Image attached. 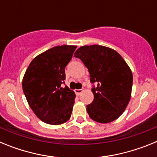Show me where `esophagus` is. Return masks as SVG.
<instances>
[{
  "instance_id": "obj_1",
  "label": "esophagus",
  "mask_w": 157,
  "mask_h": 157,
  "mask_svg": "<svg viewBox=\"0 0 157 157\" xmlns=\"http://www.w3.org/2000/svg\"><path fill=\"white\" fill-rule=\"evenodd\" d=\"M82 89H81V90H78V89H76V90H75V94L77 96H79L80 94L82 93Z\"/></svg>"
}]
</instances>
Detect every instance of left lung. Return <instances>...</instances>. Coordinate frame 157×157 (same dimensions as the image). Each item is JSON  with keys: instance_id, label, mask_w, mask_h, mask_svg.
<instances>
[{"instance_id": "1", "label": "left lung", "mask_w": 157, "mask_h": 157, "mask_svg": "<svg viewBox=\"0 0 157 157\" xmlns=\"http://www.w3.org/2000/svg\"><path fill=\"white\" fill-rule=\"evenodd\" d=\"M79 58L90 72L94 101L86 106L93 120L101 123L114 121L125 111L131 97L133 75L130 67L116 50L93 45L78 48Z\"/></svg>"}]
</instances>
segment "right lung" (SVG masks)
Returning <instances> with one entry per match:
<instances>
[{"label":"right lung","mask_w":157,"mask_h":157,"mask_svg":"<svg viewBox=\"0 0 157 157\" xmlns=\"http://www.w3.org/2000/svg\"><path fill=\"white\" fill-rule=\"evenodd\" d=\"M76 45H61L39 54L30 62L22 86L29 105L38 119L59 125L71 118L75 94L62 83L65 67L71 59Z\"/></svg>","instance_id":"1"}]
</instances>
